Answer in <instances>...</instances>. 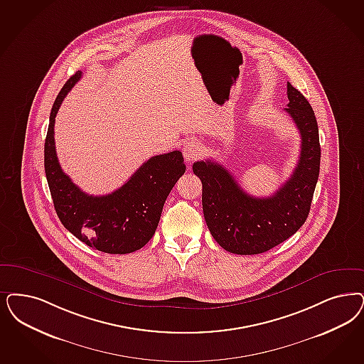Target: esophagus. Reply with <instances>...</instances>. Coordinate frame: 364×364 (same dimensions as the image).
<instances>
[{
    "label": "esophagus",
    "mask_w": 364,
    "mask_h": 364,
    "mask_svg": "<svg viewBox=\"0 0 364 364\" xmlns=\"http://www.w3.org/2000/svg\"><path fill=\"white\" fill-rule=\"evenodd\" d=\"M183 154H184V159H186L187 161L196 160L198 157H200V144L196 142V141H188V142H186L184 146H183Z\"/></svg>",
    "instance_id": "34e87169"
}]
</instances>
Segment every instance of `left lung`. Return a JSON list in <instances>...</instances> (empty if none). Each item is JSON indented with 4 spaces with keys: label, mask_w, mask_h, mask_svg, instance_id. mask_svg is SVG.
<instances>
[{
    "label": "left lung",
    "mask_w": 364,
    "mask_h": 364,
    "mask_svg": "<svg viewBox=\"0 0 364 364\" xmlns=\"http://www.w3.org/2000/svg\"><path fill=\"white\" fill-rule=\"evenodd\" d=\"M288 100L285 112L300 130V157L293 175L276 193L251 196L213 160L192 165L203 184L205 223L213 239L230 252L251 255L270 250L290 238L308 218L320 172L318 127L312 106L289 82Z\"/></svg>",
    "instance_id": "left-lung-1"
}]
</instances>
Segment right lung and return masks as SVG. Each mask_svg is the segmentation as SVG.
Returning a JSON list of instances; mask_svg holds the SVG:
<instances>
[{
  "label": "right lung",
  "instance_id": "add662e5",
  "mask_svg": "<svg viewBox=\"0 0 364 364\" xmlns=\"http://www.w3.org/2000/svg\"><path fill=\"white\" fill-rule=\"evenodd\" d=\"M82 73L71 76L52 106L44 144V168L50 196L63 226L95 250L129 254L144 247L156 232L164 203L177 180L184 175L181 151L153 156L142 164L121 188L92 196L64 173L55 149V117L65 95Z\"/></svg>",
  "mask_w": 364,
  "mask_h": 364
}]
</instances>
